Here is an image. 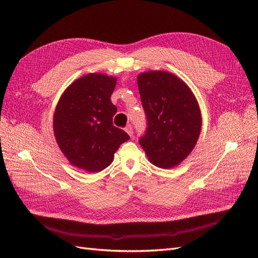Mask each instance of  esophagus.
Returning a JSON list of instances; mask_svg holds the SVG:
<instances>
[{"label": "esophagus", "mask_w": 258, "mask_h": 258, "mask_svg": "<svg viewBox=\"0 0 258 258\" xmlns=\"http://www.w3.org/2000/svg\"><path fill=\"white\" fill-rule=\"evenodd\" d=\"M124 130H126V132H127V134H128L130 137L134 136V130H132V126H131V124H128V126H127L126 128H124Z\"/></svg>", "instance_id": "34e87169"}]
</instances>
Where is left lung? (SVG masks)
Listing matches in <instances>:
<instances>
[{"label": "left lung", "instance_id": "1", "mask_svg": "<svg viewBox=\"0 0 258 258\" xmlns=\"http://www.w3.org/2000/svg\"><path fill=\"white\" fill-rule=\"evenodd\" d=\"M138 87L148 126L140 145L156 167L174 168L191 153L200 136L198 101L184 81L166 71L140 73Z\"/></svg>", "mask_w": 258, "mask_h": 258}]
</instances>
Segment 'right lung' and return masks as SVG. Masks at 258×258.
Segmentation results:
<instances>
[{"label":"right lung","mask_w":258,"mask_h":258,"mask_svg":"<svg viewBox=\"0 0 258 258\" xmlns=\"http://www.w3.org/2000/svg\"><path fill=\"white\" fill-rule=\"evenodd\" d=\"M117 79L89 73L62 93L53 114V135L73 167L95 173L111 165L129 136L113 124L117 112L111 96Z\"/></svg>","instance_id":"1"}]
</instances>
